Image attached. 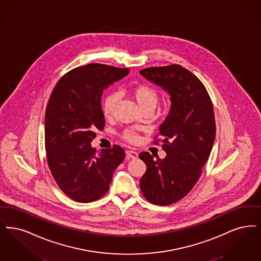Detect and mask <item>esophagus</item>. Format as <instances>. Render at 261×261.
Returning a JSON list of instances; mask_svg holds the SVG:
<instances>
[{
    "label": "esophagus",
    "mask_w": 261,
    "mask_h": 261,
    "mask_svg": "<svg viewBox=\"0 0 261 261\" xmlns=\"http://www.w3.org/2000/svg\"><path fill=\"white\" fill-rule=\"evenodd\" d=\"M125 154H126V158L127 159H136L137 158V153L135 152V151H132V150H128V151H126L125 152Z\"/></svg>",
    "instance_id": "obj_1"
}]
</instances>
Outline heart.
<instances>
[{
	"label": "heart",
	"mask_w": 261,
	"mask_h": 261,
	"mask_svg": "<svg viewBox=\"0 0 261 261\" xmlns=\"http://www.w3.org/2000/svg\"><path fill=\"white\" fill-rule=\"evenodd\" d=\"M129 92L144 112H152L159 101L157 90L147 85L141 84L134 86L130 88ZM120 99L121 95L119 92H111L104 97L102 101V112L106 118L113 117ZM122 138L129 143H136L139 139L136 132L132 129H125L122 134Z\"/></svg>",
	"instance_id": "b5f03b06"
}]
</instances>
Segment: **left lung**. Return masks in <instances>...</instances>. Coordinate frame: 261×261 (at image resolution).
Masks as SVG:
<instances>
[{"instance_id": "obj_1", "label": "left lung", "mask_w": 261, "mask_h": 261, "mask_svg": "<svg viewBox=\"0 0 261 261\" xmlns=\"http://www.w3.org/2000/svg\"><path fill=\"white\" fill-rule=\"evenodd\" d=\"M140 74L170 95V114L160 125L167 156L138 155L146 165L139 182L143 196L152 204L168 205L184 198L202 174L216 138L214 106L203 83L180 65L149 67Z\"/></svg>"}]
</instances>
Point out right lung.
Here are the masks:
<instances>
[{
  "mask_svg": "<svg viewBox=\"0 0 261 261\" xmlns=\"http://www.w3.org/2000/svg\"><path fill=\"white\" fill-rule=\"evenodd\" d=\"M128 72L99 63L80 66L59 80L50 94L45 117L47 165L58 187L76 202L100 199L125 159L119 145L96 155L91 142L105 125L102 92Z\"/></svg>",
  "mask_w": 261,
  "mask_h": 261,
  "instance_id": "1",
  "label": "right lung"
}]
</instances>
